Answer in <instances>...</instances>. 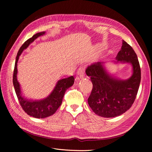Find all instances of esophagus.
<instances>
[{"label": "esophagus", "instance_id": "esophagus-1", "mask_svg": "<svg viewBox=\"0 0 152 152\" xmlns=\"http://www.w3.org/2000/svg\"><path fill=\"white\" fill-rule=\"evenodd\" d=\"M84 74V68H80L79 70H78V71H77V76L75 77V80L76 81L80 80V79H82V78H83Z\"/></svg>", "mask_w": 152, "mask_h": 152}]
</instances>
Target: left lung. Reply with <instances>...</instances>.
<instances>
[{
    "mask_svg": "<svg viewBox=\"0 0 152 152\" xmlns=\"http://www.w3.org/2000/svg\"><path fill=\"white\" fill-rule=\"evenodd\" d=\"M116 59L114 63L132 65V75L128 79L113 77L106 70L103 62L91 64L86 70L93 83L88 104L96 115L103 117H115L127 111L134 102L140 84L141 68L138 59L132 47L124 40Z\"/></svg>",
    "mask_w": 152,
    "mask_h": 152,
    "instance_id": "left-lung-1",
    "label": "left lung"
}]
</instances>
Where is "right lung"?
Masks as SVG:
<instances>
[{
    "instance_id": "1",
    "label": "right lung",
    "mask_w": 152,
    "mask_h": 152,
    "mask_svg": "<svg viewBox=\"0 0 152 152\" xmlns=\"http://www.w3.org/2000/svg\"><path fill=\"white\" fill-rule=\"evenodd\" d=\"M45 33V31H42L35 34L32 37L25 41V43L21 45L16 58L13 73V85L21 107L28 115L37 118L48 117L56 112L62 103V100L66 91L73 84L75 80L73 76L58 80L52 93L47 98L35 101L28 100L21 95L20 85L17 80V64L19 57L24 49L28 48V45L37 38L44 35Z\"/></svg>"
}]
</instances>
